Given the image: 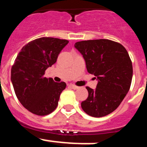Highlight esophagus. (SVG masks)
I'll list each match as a JSON object with an SVG mask.
<instances>
[{
    "instance_id": "34e87169",
    "label": "esophagus",
    "mask_w": 147,
    "mask_h": 147,
    "mask_svg": "<svg viewBox=\"0 0 147 147\" xmlns=\"http://www.w3.org/2000/svg\"><path fill=\"white\" fill-rule=\"evenodd\" d=\"M69 87H71V88H72V89H74V90H77V89H78V88H79V87L76 86V85H73V84H69Z\"/></svg>"
}]
</instances>
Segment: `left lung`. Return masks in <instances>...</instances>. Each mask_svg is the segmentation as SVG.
<instances>
[{"label": "left lung", "instance_id": "1", "mask_svg": "<svg viewBox=\"0 0 147 147\" xmlns=\"http://www.w3.org/2000/svg\"><path fill=\"white\" fill-rule=\"evenodd\" d=\"M75 47L83 57L88 72L98 80L95 90L86 88L88 97L81 107L92 117L107 116L119 106L130 89L133 67L128 52L108 39L78 42Z\"/></svg>", "mask_w": 147, "mask_h": 147}]
</instances>
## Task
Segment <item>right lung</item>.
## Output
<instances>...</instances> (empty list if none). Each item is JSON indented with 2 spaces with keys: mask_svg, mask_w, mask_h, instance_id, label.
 Instances as JSON below:
<instances>
[{
  "mask_svg": "<svg viewBox=\"0 0 147 147\" xmlns=\"http://www.w3.org/2000/svg\"><path fill=\"white\" fill-rule=\"evenodd\" d=\"M68 43L65 39L39 38L23 47L16 58L11 68V82L18 100L34 114L46 116L57 107L66 83L55 82L44 75Z\"/></svg>",
  "mask_w": 147,
  "mask_h": 147,
  "instance_id": "1",
  "label": "right lung"
}]
</instances>
